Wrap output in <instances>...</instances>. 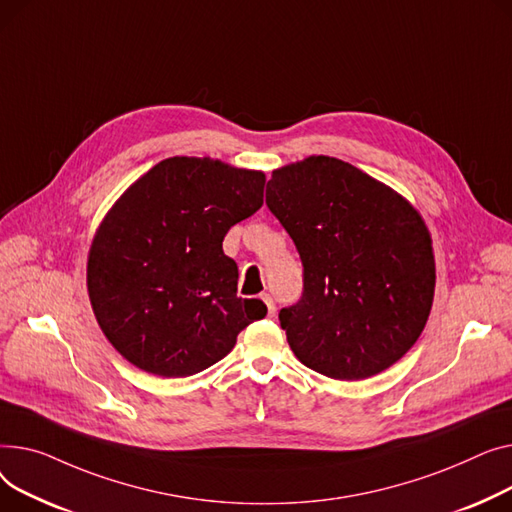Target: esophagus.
<instances>
[{"mask_svg": "<svg viewBox=\"0 0 512 512\" xmlns=\"http://www.w3.org/2000/svg\"><path fill=\"white\" fill-rule=\"evenodd\" d=\"M262 302L266 304V314H268V318H273L275 314H277V308H275V302H273V297L270 295H262Z\"/></svg>", "mask_w": 512, "mask_h": 512, "instance_id": "obj_1", "label": "esophagus"}]
</instances>
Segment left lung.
I'll list each match as a JSON object with an SVG mask.
<instances>
[{"mask_svg":"<svg viewBox=\"0 0 512 512\" xmlns=\"http://www.w3.org/2000/svg\"><path fill=\"white\" fill-rule=\"evenodd\" d=\"M266 204L304 264V295L279 312L295 357L335 380L397 364L428 322L436 262L419 210L341 159L273 171Z\"/></svg>","mask_w":512,"mask_h":512,"instance_id":"8db88e82","label":"left lung"}]
</instances>
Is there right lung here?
<instances>
[{
  "mask_svg": "<svg viewBox=\"0 0 512 512\" xmlns=\"http://www.w3.org/2000/svg\"><path fill=\"white\" fill-rule=\"evenodd\" d=\"M266 175L210 157H169L107 210L86 289L107 341L148 374L186 378L223 359L266 316L237 297L227 231L262 206Z\"/></svg>",
  "mask_w": 512,
  "mask_h": 512,
  "instance_id": "right-lung-1",
  "label": "right lung"
}]
</instances>
